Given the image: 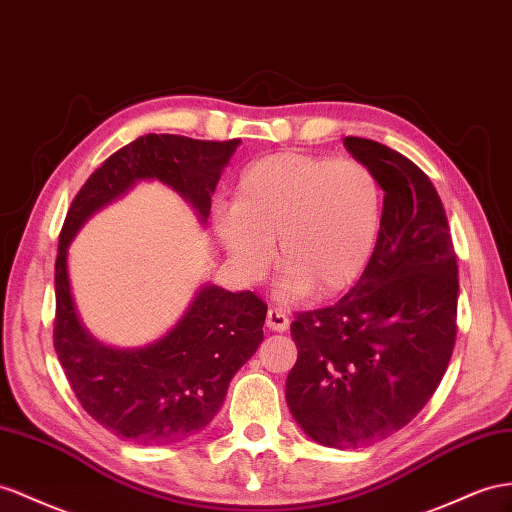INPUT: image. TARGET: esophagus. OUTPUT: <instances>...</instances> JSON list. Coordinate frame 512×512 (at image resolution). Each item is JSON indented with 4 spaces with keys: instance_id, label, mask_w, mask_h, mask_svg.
<instances>
[{
    "instance_id": "obj_1",
    "label": "esophagus",
    "mask_w": 512,
    "mask_h": 512,
    "mask_svg": "<svg viewBox=\"0 0 512 512\" xmlns=\"http://www.w3.org/2000/svg\"><path fill=\"white\" fill-rule=\"evenodd\" d=\"M266 326L274 333H283L287 331V326H290V318L285 316V311L279 307H272L268 309V316H266Z\"/></svg>"
}]
</instances>
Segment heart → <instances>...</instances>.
Masks as SVG:
<instances>
[{"mask_svg":"<svg viewBox=\"0 0 512 512\" xmlns=\"http://www.w3.org/2000/svg\"><path fill=\"white\" fill-rule=\"evenodd\" d=\"M381 186L368 166L300 153H274L248 166L233 207H218L214 231L244 279L285 264L279 296L346 290L368 266L381 229Z\"/></svg>","mask_w":512,"mask_h":512,"instance_id":"1","label":"heart"}]
</instances>
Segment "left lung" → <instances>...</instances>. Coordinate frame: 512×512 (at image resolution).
Returning <instances> with one entry per match:
<instances>
[{"instance_id": "left-lung-1", "label": "left lung", "mask_w": 512, "mask_h": 512, "mask_svg": "<svg viewBox=\"0 0 512 512\" xmlns=\"http://www.w3.org/2000/svg\"><path fill=\"white\" fill-rule=\"evenodd\" d=\"M344 147L385 192L381 231L359 283L292 322L285 383L298 426L337 450L383 441L424 409L452 357L458 303L448 218L424 170L368 138Z\"/></svg>"}]
</instances>
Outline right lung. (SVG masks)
<instances>
[{
  "mask_svg": "<svg viewBox=\"0 0 512 512\" xmlns=\"http://www.w3.org/2000/svg\"><path fill=\"white\" fill-rule=\"evenodd\" d=\"M240 140L147 134L110 155L77 192L56 259L54 346L84 411L136 445H170L201 432L231 378L264 342L266 303L203 283L173 329L140 348H114L86 329L69 279V246L90 216L140 181H162L207 225L212 194Z\"/></svg>",
  "mask_w": 512,
  "mask_h": 512,
  "instance_id": "obj_1",
  "label": "right lung"
}]
</instances>
